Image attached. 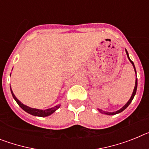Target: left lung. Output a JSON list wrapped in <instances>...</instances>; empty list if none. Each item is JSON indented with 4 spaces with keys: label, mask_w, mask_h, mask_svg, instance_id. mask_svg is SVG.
Instances as JSON below:
<instances>
[{
    "label": "left lung",
    "mask_w": 149,
    "mask_h": 149,
    "mask_svg": "<svg viewBox=\"0 0 149 149\" xmlns=\"http://www.w3.org/2000/svg\"><path fill=\"white\" fill-rule=\"evenodd\" d=\"M125 51H126V54H127V58H128V60H130V62H131V64H132L133 66H134V71H135V73H136V68H135V65H134V63H133V62L131 61V59H130V57H129L128 53H127V50H126V49H125ZM136 89H137V79L136 78V81H135V86H134V91H133L132 95H131V98H130L129 101H127V103H126L124 105L123 107H122L120 109V110H117V111H115V112H105V111H103V110H100V109H98V111H99L100 113H104V114H107V115H116V114H117V113H121V112L123 111L124 110H125V109L127 108V107L129 106V104H130L131 103V101H132V100L134 99V95H136Z\"/></svg>",
    "instance_id": "8db88e82"
}]
</instances>
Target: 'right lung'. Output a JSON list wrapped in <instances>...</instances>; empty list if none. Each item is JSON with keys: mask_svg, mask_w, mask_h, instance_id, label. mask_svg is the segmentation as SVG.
<instances>
[{"mask_svg": "<svg viewBox=\"0 0 149 149\" xmlns=\"http://www.w3.org/2000/svg\"><path fill=\"white\" fill-rule=\"evenodd\" d=\"M10 90H11V93L13 98L15 100V101H16L17 104L19 105V107H20L21 108L23 109L24 111L28 113L29 114H31V115L35 116H40V117L48 116L54 113L57 109H59L60 107V105L58 104V105H56V106L54 107H51V108H49V109H46V110H39V109L31 108V107H30L22 104V102H21V101H19L16 97H15V95H14V93H13V90H12L11 86H10Z\"/></svg>", "mask_w": 149, "mask_h": 149, "instance_id": "right-lung-1", "label": "right lung"}]
</instances>
